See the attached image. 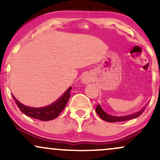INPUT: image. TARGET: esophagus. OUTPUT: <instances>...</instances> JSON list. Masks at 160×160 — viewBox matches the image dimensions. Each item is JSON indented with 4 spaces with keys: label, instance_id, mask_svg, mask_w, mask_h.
<instances>
[{
    "label": "esophagus",
    "instance_id": "obj_1",
    "mask_svg": "<svg viewBox=\"0 0 160 160\" xmlns=\"http://www.w3.org/2000/svg\"><path fill=\"white\" fill-rule=\"evenodd\" d=\"M82 82H83V83H88V82H89V79L88 78L87 75H83V76H82Z\"/></svg>",
    "mask_w": 160,
    "mask_h": 160
}]
</instances>
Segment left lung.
Returning <instances> with one entry per match:
<instances>
[{"instance_id":"left-lung-1","label":"left lung","mask_w":160,"mask_h":160,"mask_svg":"<svg viewBox=\"0 0 160 160\" xmlns=\"http://www.w3.org/2000/svg\"><path fill=\"white\" fill-rule=\"evenodd\" d=\"M144 109H145V107L144 108H142L140 111L133 113V114L117 117V116H113V115L109 114V113H108L107 112L103 109V108H102L100 104H98V105H97L95 111H96V113H98L99 117H100L103 120L107 121V122H123V121L129 120H132V119L136 118V117H139V116L144 112Z\"/></svg>"}]
</instances>
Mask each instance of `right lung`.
Returning a JSON list of instances; mask_svg holds the SVG:
<instances>
[{
    "mask_svg": "<svg viewBox=\"0 0 160 160\" xmlns=\"http://www.w3.org/2000/svg\"><path fill=\"white\" fill-rule=\"evenodd\" d=\"M71 89H72L71 86H70L68 89L63 93V95H61L60 98L57 99L56 102L42 108H32L25 105L19 102L14 97L13 95H12L20 111L28 117L42 121H49L56 118L65 109L66 104L68 102V99L71 97L70 92H71Z\"/></svg>",
    "mask_w": 160,
    "mask_h": 160,
    "instance_id": "1",
    "label": "right lung"
}]
</instances>
